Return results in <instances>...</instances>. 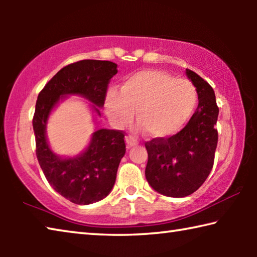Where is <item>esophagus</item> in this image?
I'll use <instances>...</instances> for the list:
<instances>
[{"mask_svg":"<svg viewBox=\"0 0 257 257\" xmlns=\"http://www.w3.org/2000/svg\"><path fill=\"white\" fill-rule=\"evenodd\" d=\"M125 144H127V149H132L133 146H136L138 143L132 137H125Z\"/></svg>","mask_w":257,"mask_h":257,"instance_id":"34e87169","label":"esophagus"}]
</instances>
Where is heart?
<instances>
[{
  "label": "heart",
  "mask_w": 257,
  "mask_h": 257,
  "mask_svg": "<svg viewBox=\"0 0 257 257\" xmlns=\"http://www.w3.org/2000/svg\"><path fill=\"white\" fill-rule=\"evenodd\" d=\"M197 90L189 80L167 72L143 70L125 79L120 92L110 90L105 98L108 120L121 128L137 111L139 128L152 138H168L180 132L197 105Z\"/></svg>",
  "instance_id": "1"
}]
</instances>
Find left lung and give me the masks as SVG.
Instances as JSON below:
<instances>
[{"label":"left lung","mask_w":257,"mask_h":257,"mask_svg":"<svg viewBox=\"0 0 257 257\" xmlns=\"http://www.w3.org/2000/svg\"><path fill=\"white\" fill-rule=\"evenodd\" d=\"M186 75L196 87V111L178 134L145 144L149 153L145 176L150 186L164 196L178 198L193 194L204 184L217 145L219 107L214 90L196 72L186 69Z\"/></svg>","instance_id":"8db88e82"}]
</instances>
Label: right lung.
I'll list each match as a JSON object with an SVG mask.
<instances>
[{
    "label": "right lung",
    "instance_id": "add662e5",
    "mask_svg": "<svg viewBox=\"0 0 257 257\" xmlns=\"http://www.w3.org/2000/svg\"><path fill=\"white\" fill-rule=\"evenodd\" d=\"M116 72L118 66L111 61L82 60L61 69L37 97L33 128L38 163L53 189L78 205L93 204L110 194L125 153L124 135L119 130L98 129L79 154L60 156L47 141V122L59 103L71 95L90 103L96 121L101 116L99 108L104 105L108 80Z\"/></svg>",
    "mask_w": 257,
    "mask_h": 257
}]
</instances>
